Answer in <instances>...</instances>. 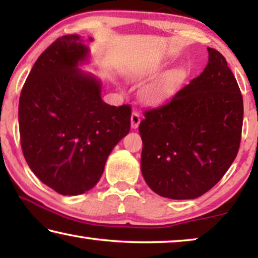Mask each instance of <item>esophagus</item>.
Returning a JSON list of instances; mask_svg holds the SVG:
<instances>
[{
  "instance_id": "esophagus-1",
  "label": "esophagus",
  "mask_w": 258,
  "mask_h": 258,
  "mask_svg": "<svg viewBox=\"0 0 258 258\" xmlns=\"http://www.w3.org/2000/svg\"><path fill=\"white\" fill-rule=\"evenodd\" d=\"M141 122V116L137 111H133L132 114V128L136 129Z\"/></svg>"
}]
</instances>
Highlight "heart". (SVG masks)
<instances>
[{
  "label": "heart",
  "mask_w": 258,
  "mask_h": 258,
  "mask_svg": "<svg viewBox=\"0 0 258 258\" xmlns=\"http://www.w3.org/2000/svg\"><path fill=\"white\" fill-rule=\"evenodd\" d=\"M154 69H147L143 70V75H151L154 74ZM182 73L179 70H174V72L167 73L165 75L161 77L156 82L148 86L143 91L144 97L149 102H156L163 98L165 95H168L174 88L177 86L181 81Z\"/></svg>",
  "instance_id": "1"
}]
</instances>
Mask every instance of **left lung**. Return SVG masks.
<instances>
[{
  "instance_id": "1",
  "label": "left lung",
  "mask_w": 258,
  "mask_h": 258,
  "mask_svg": "<svg viewBox=\"0 0 258 258\" xmlns=\"http://www.w3.org/2000/svg\"><path fill=\"white\" fill-rule=\"evenodd\" d=\"M209 62L170 101L144 111L141 171L149 188L171 200H191L213 188L237 156L243 97L224 56Z\"/></svg>"
}]
</instances>
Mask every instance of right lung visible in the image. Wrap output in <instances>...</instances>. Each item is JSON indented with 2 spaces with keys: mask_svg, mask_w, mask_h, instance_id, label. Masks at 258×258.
Here are the masks:
<instances>
[{
  "mask_svg": "<svg viewBox=\"0 0 258 258\" xmlns=\"http://www.w3.org/2000/svg\"><path fill=\"white\" fill-rule=\"evenodd\" d=\"M88 52L80 35L57 38L35 62L20 96L24 158L61 195L94 188L109 154L130 130L132 107L104 103L100 81L77 68Z\"/></svg>",
  "mask_w": 258,
  "mask_h": 258,
  "instance_id": "add662e5",
  "label": "right lung"
}]
</instances>
